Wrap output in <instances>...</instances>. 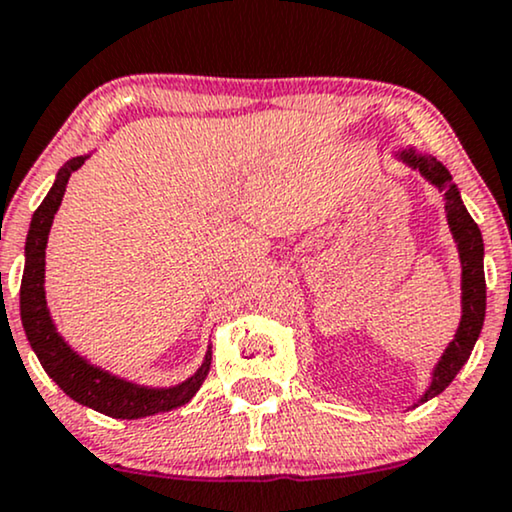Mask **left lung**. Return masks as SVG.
<instances>
[{
  "label": "left lung",
  "instance_id": "8db88e82",
  "mask_svg": "<svg viewBox=\"0 0 512 512\" xmlns=\"http://www.w3.org/2000/svg\"><path fill=\"white\" fill-rule=\"evenodd\" d=\"M415 169H420V174L432 181L436 188L441 190L443 205L448 212V224L455 240H458L460 260H463V322L451 346L443 353L439 367L434 369V379L429 391L424 393L420 403L424 400L439 396L441 391L448 389V384L455 379V374L463 369V365L470 360V353L477 343L479 331H482L484 315H486V281H484V240L479 226L474 224V219L467 212L463 200H460L458 188L453 186V178L448 174V169L441 162H436L432 157H420L415 152H403L400 155Z\"/></svg>",
  "mask_w": 512,
  "mask_h": 512
}]
</instances>
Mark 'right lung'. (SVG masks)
Returning <instances> with one entry per match:
<instances>
[{"label": "right lung", "instance_id": "add662e5", "mask_svg": "<svg viewBox=\"0 0 512 512\" xmlns=\"http://www.w3.org/2000/svg\"><path fill=\"white\" fill-rule=\"evenodd\" d=\"M83 162L85 157H73L71 162L61 166L52 190L42 200V205L35 209L33 221H30L26 240V269H23L21 281L23 329H26L30 346H33L45 372L76 403L88 405V408L102 412V415L116 417V420H138V417L157 415V412H169L178 405H186L202 386L209 372V362H212L209 350L195 377L174 386V389H145V386H135L131 381L112 377L109 372L88 365L83 357L66 346L64 338L57 334L52 319H49L45 288H42V283H45V248L49 226H52L54 214L61 205L66 183Z\"/></svg>", "mask_w": 512, "mask_h": 512}]
</instances>
